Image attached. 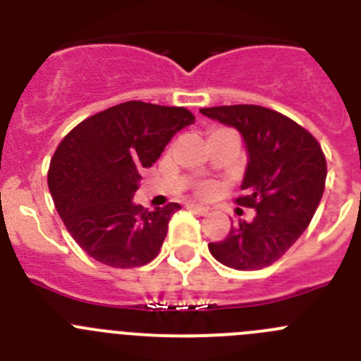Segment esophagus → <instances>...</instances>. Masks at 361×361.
<instances>
[{
	"mask_svg": "<svg viewBox=\"0 0 361 361\" xmlns=\"http://www.w3.org/2000/svg\"><path fill=\"white\" fill-rule=\"evenodd\" d=\"M188 209L199 213V215H208L209 213V209L204 208V206H200V204H188Z\"/></svg>",
	"mask_w": 361,
	"mask_h": 361,
	"instance_id": "1",
	"label": "esophagus"
}]
</instances>
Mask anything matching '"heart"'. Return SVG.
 I'll return each mask as SVG.
<instances>
[{
  "mask_svg": "<svg viewBox=\"0 0 361 361\" xmlns=\"http://www.w3.org/2000/svg\"><path fill=\"white\" fill-rule=\"evenodd\" d=\"M215 132H219V130H215ZM199 193L200 195H209V193H213V186L212 184H202V186L199 188Z\"/></svg>",
  "mask_w": 361,
  "mask_h": 361,
  "instance_id": "b5f03b06",
  "label": "heart"
}]
</instances>
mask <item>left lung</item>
Instances as JSON below:
<instances>
[{
	"instance_id": "obj_1",
	"label": "left lung",
	"mask_w": 361,
	"mask_h": 361,
	"mask_svg": "<svg viewBox=\"0 0 361 361\" xmlns=\"http://www.w3.org/2000/svg\"><path fill=\"white\" fill-rule=\"evenodd\" d=\"M200 114L240 132L247 166L237 204L257 212L251 222L231 226L224 240L209 242V253L231 269L271 266L298 240L320 204L327 177L322 146L293 119L257 104Z\"/></svg>"
}]
</instances>
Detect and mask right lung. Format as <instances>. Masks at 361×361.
Masks as SVG:
<instances>
[{
  "label": "right lung",
  "instance_id": "obj_1",
  "mask_svg": "<svg viewBox=\"0 0 361 361\" xmlns=\"http://www.w3.org/2000/svg\"><path fill=\"white\" fill-rule=\"evenodd\" d=\"M193 123L186 108L128 101L85 119L59 142L49 168L50 195L82 251L121 269L157 257L180 206L148 212L133 202V193L142 170Z\"/></svg>",
  "mask_w": 361,
  "mask_h": 361
}]
</instances>
